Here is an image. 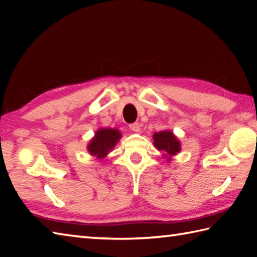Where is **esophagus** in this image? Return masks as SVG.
Instances as JSON below:
<instances>
[{"label": "esophagus", "mask_w": 257, "mask_h": 257, "mask_svg": "<svg viewBox=\"0 0 257 257\" xmlns=\"http://www.w3.org/2000/svg\"><path fill=\"white\" fill-rule=\"evenodd\" d=\"M130 130H133V132L135 133H139L140 132V124L138 122H135V123H132L129 125Z\"/></svg>", "instance_id": "1"}]
</instances>
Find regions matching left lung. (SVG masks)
I'll return each mask as SVG.
<instances>
[{
  "mask_svg": "<svg viewBox=\"0 0 257 257\" xmlns=\"http://www.w3.org/2000/svg\"><path fill=\"white\" fill-rule=\"evenodd\" d=\"M154 145L158 150L163 152V156L171 160V157L177 155L181 150V145L176 136L170 130H163L154 134Z\"/></svg>",
  "mask_w": 257,
  "mask_h": 257,
  "instance_id": "1",
  "label": "left lung"
}]
</instances>
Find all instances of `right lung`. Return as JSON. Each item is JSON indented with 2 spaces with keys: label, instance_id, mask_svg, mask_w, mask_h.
<instances>
[{
  "label": "right lung",
  "instance_id": "add662e5",
  "mask_svg": "<svg viewBox=\"0 0 257 257\" xmlns=\"http://www.w3.org/2000/svg\"><path fill=\"white\" fill-rule=\"evenodd\" d=\"M120 138L121 134L118 129L100 128L96 132L95 137L89 141L87 149L91 156H95L98 159H103L117 145Z\"/></svg>",
  "mask_w": 257,
  "mask_h": 257
}]
</instances>
